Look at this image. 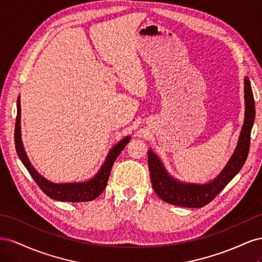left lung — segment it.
I'll return each instance as SVG.
<instances>
[{
	"label": "left lung",
	"instance_id": "1",
	"mask_svg": "<svg viewBox=\"0 0 262 262\" xmlns=\"http://www.w3.org/2000/svg\"><path fill=\"white\" fill-rule=\"evenodd\" d=\"M245 120L237 146L226 166L213 180L205 184L180 181L165 168L162 160L152 149L147 150L150 180L156 194L165 202L184 208H202L210 203L242 169L247 160L250 132L255 120V100L249 78H244Z\"/></svg>",
	"mask_w": 262,
	"mask_h": 262
}]
</instances>
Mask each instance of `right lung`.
Listing matches in <instances>:
<instances>
[{
  "instance_id": "add662e5",
  "label": "right lung",
  "mask_w": 262,
  "mask_h": 262,
  "mask_svg": "<svg viewBox=\"0 0 262 262\" xmlns=\"http://www.w3.org/2000/svg\"><path fill=\"white\" fill-rule=\"evenodd\" d=\"M20 97L17 98V117L16 123H15V147L19 157V160L25 166L30 176L34 178L36 184L39 186L42 191L50 196L51 199L57 201H64V202H85L92 201L96 199L100 193L104 191L108 178L112 171V167L117 160L119 154L129 143L131 137L128 136L123 138L121 141L109 150V153L106 157L104 164L101 165L99 170L96 172V175L93 176L91 179L81 181V182H52L45 178L42 175L39 173L36 168L31 165L29 158L25 152V148L23 145L21 141V132H20Z\"/></svg>"
}]
</instances>
